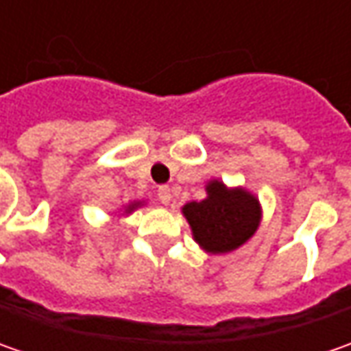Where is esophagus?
Here are the masks:
<instances>
[{
  "label": "esophagus",
  "mask_w": 351,
  "mask_h": 351,
  "mask_svg": "<svg viewBox=\"0 0 351 351\" xmlns=\"http://www.w3.org/2000/svg\"><path fill=\"white\" fill-rule=\"evenodd\" d=\"M158 199H160V203H164V205H168L169 201H171V189H169L168 185H160V187H158Z\"/></svg>",
  "instance_id": "1"
}]
</instances>
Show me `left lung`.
I'll return each instance as SVG.
<instances>
[{
	"instance_id": "1",
	"label": "left lung",
	"mask_w": 351,
	"mask_h": 351,
	"mask_svg": "<svg viewBox=\"0 0 351 351\" xmlns=\"http://www.w3.org/2000/svg\"><path fill=\"white\" fill-rule=\"evenodd\" d=\"M205 189L207 197L203 201H191L182 209L195 242L209 254L240 248L262 221L258 197L242 187L228 189L219 180H210Z\"/></svg>"
}]
</instances>
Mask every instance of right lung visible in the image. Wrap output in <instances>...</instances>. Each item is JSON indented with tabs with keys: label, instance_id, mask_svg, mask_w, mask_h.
<instances>
[{
	"label": "right lung",
	"instance_id": "add662e5",
	"mask_svg": "<svg viewBox=\"0 0 351 351\" xmlns=\"http://www.w3.org/2000/svg\"><path fill=\"white\" fill-rule=\"evenodd\" d=\"M142 203L141 201H134V203H130V205H127V209H125V213H132L134 209H138Z\"/></svg>",
	"mask_w": 351,
	"mask_h": 351
}]
</instances>
